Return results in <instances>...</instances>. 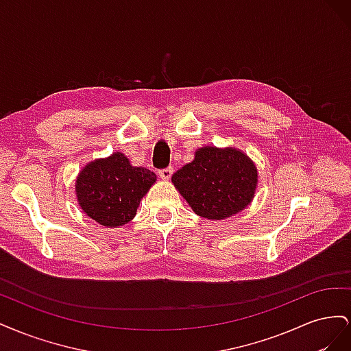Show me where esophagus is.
<instances>
[{"label": "esophagus", "instance_id": "obj_1", "mask_svg": "<svg viewBox=\"0 0 351 351\" xmlns=\"http://www.w3.org/2000/svg\"><path fill=\"white\" fill-rule=\"evenodd\" d=\"M173 173H174V168L168 167V168H164V169H159V177H161L162 180H169V178H171Z\"/></svg>", "mask_w": 351, "mask_h": 351}]
</instances>
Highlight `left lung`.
Segmentation results:
<instances>
[{"mask_svg": "<svg viewBox=\"0 0 351 351\" xmlns=\"http://www.w3.org/2000/svg\"><path fill=\"white\" fill-rule=\"evenodd\" d=\"M171 180L196 215L224 219L250 204L258 186V169L236 147L204 146Z\"/></svg>", "mask_w": 351, "mask_h": 351, "instance_id": "obj_1", "label": "left lung"}]
</instances>
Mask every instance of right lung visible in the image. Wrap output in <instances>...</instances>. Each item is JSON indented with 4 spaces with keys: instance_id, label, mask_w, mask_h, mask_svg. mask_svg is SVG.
<instances>
[{
    "instance_id": "obj_1",
    "label": "right lung",
    "mask_w": 351,
    "mask_h": 351,
    "mask_svg": "<svg viewBox=\"0 0 351 351\" xmlns=\"http://www.w3.org/2000/svg\"><path fill=\"white\" fill-rule=\"evenodd\" d=\"M156 182L151 169L133 167L121 152L95 159L76 180L82 210L104 227H120L136 215L142 197Z\"/></svg>"
}]
</instances>
